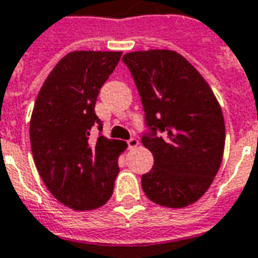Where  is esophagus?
<instances>
[{
	"label": "esophagus",
	"mask_w": 258,
	"mask_h": 258,
	"mask_svg": "<svg viewBox=\"0 0 258 258\" xmlns=\"http://www.w3.org/2000/svg\"><path fill=\"white\" fill-rule=\"evenodd\" d=\"M126 143L129 148H136L137 146H139V140H137L136 137H132V139H129Z\"/></svg>",
	"instance_id": "1"
}]
</instances>
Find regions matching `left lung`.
I'll use <instances>...</instances> for the list:
<instances>
[{
    "label": "left lung",
    "mask_w": 258,
    "mask_h": 258,
    "mask_svg": "<svg viewBox=\"0 0 258 258\" xmlns=\"http://www.w3.org/2000/svg\"><path fill=\"white\" fill-rule=\"evenodd\" d=\"M122 61L142 99L143 146L154 155V166L142 176L143 191L161 206L185 208L208 191L221 165L225 125L217 99L177 52L139 50Z\"/></svg>",
    "instance_id": "left-lung-1"
}]
</instances>
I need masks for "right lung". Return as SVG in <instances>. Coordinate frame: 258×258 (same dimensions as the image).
Instances as JSON below:
<instances>
[{
	"instance_id": "obj_1",
	"label": "right lung",
	"mask_w": 258,
	"mask_h": 258,
	"mask_svg": "<svg viewBox=\"0 0 258 258\" xmlns=\"http://www.w3.org/2000/svg\"><path fill=\"white\" fill-rule=\"evenodd\" d=\"M122 52L77 50L66 54L39 90L30 121V142L39 176L59 202L74 210L100 208L111 198L125 143L107 140L95 112L101 86Z\"/></svg>"
}]
</instances>
